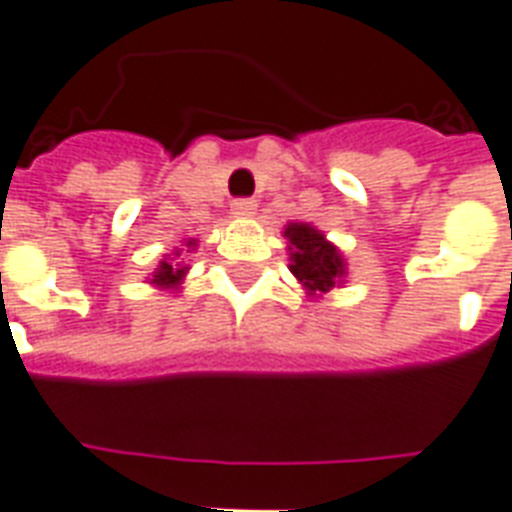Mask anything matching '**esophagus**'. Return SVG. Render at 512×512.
I'll return each mask as SVG.
<instances>
[{"label":"esophagus","instance_id":"obj_1","mask_svg":"<svg viewBox=\"0 0 512 512\" xmlns=\"http://www.w3.org/2000/svg\"><path fill=\"white\" fill-rule=\"evenodd\" d=\"M231 212L237 217H253L256 215V201H253V198H237V201L231 204Z\"/></svg>","mask_w":512,"mask_h":512}]
</instances>
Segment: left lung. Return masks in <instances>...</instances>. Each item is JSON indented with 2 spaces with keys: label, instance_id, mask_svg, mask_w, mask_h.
<instances>
[{
  "label": "left lung",
  "instance_id": "8db88e82",
  "mask_svg": "<svg viewBox=\"0 0 512 512\" xmlns=\"http://www.w3.org/2000/svg\"><path fill=\"white\" fill-rule=\"evenodd\" d=\"M284 237L289 239V273L303 284L308 295H325L342 284L347 273L342 253L322 231L308 223H289Z\"/></svg>",
  "mask_w": 512,
  "mask_h": 512
}]
</instances>
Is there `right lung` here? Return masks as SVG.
<instances>
[{
	"mask_svg": "<svg viewBox=\"0 0 512 512\" xmlns=\"http://www.w3.org/2000/svg\"><path fill=\"white\" fill-rule=\"evenodd\" d=\"M187 245H195V239L187 242ZM184 275H187V267H181V264H173V262H159L157 273L151 278V284L159 286V289H176V286L184 281Z\"/></svg>",
	"mask_w": 512,
	"mask_h": 512,
	"instance_id": "right-lung-1",
	"label": "right lung"
}]
</instances>
